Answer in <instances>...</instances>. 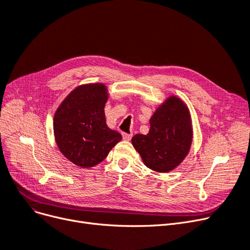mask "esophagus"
I'll list each match as a JSON object with an SVG mask.
<instances>
[{"instance_id":"obj_1","label":"esophagus","mask_w":250,"mask_h":250,"mask_svg":"<svg viewBox=\"0 0 250 250\" xmlns=\"http://www.w3.org/2000/svg\"><path fill=\"white\" fill-rule=\"evenodd\" d=\"M123 139L125 141H129L132 139V134H126V133H123Z\"/></svg>"}]
</instances>
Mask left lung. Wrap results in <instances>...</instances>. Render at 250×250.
I'll return each instance as SVG.
<instances>
[{
    "instance_id": "left-lung-1",
    "label": "left lung",
    "mask_w": 250,
    "mask_h": 250,
    "mask_svg": "<svg viewBox=\"0 0 250 250\" xmlns=\"http://www.w3.org/2000/svg\"><path fill=\"white\" fill-rule=\"evenodd\" d=\"M192 138L187 105L178 97L170 96L151 116L149 133L135 135L132 144L147 167L167 172L175 169L187 156Z\"/></svg>"
}]
</instances>
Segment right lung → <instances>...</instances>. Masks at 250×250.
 <instances>
[{
	"mask_svg": "<svg viewBox=\"0 0 250 250\" xmlns=\"http://www.w3.org/2000/svg\"><path fill=\"white\" fill-rule=\"evenodd\" d=\"M107 100L105 84H83L63 100L54 115L57 146L75 166L89 168L100 164L123 138L106 125Z\"/></svg>",
	"mask_w": 250,
	"mask_h": 250,
	"instance_id": "1",
	"label": "right lung"
}]
</instances>
